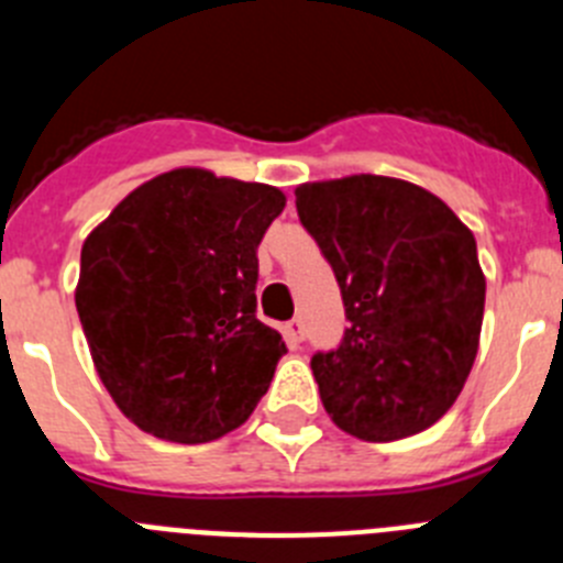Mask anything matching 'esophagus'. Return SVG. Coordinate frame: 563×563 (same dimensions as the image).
<instances>
[{"instance_id":"esophagus-1","label":"esophagus","mask_w":563,"mask_h":563,"mask_svg":"<svg viewBox=\"0 0 563 563\" xmlns=\"http://www.w3.org/2000/svg\"><path fill=\"white\" fill-rule=\"evenodd\" d=\"M285 335H287V341H290V343L305 341V321H301V318H292V321H287Z\"/></svg>"}]
</instances>
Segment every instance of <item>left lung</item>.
Returning <instances> with one entry per match:
<instances>
[{"label":"left lung","instance_id":"8db88e82","mask_svg":"<svg viewBox=\"0 0 563 563\" xmlns=\"http://www.w3.org/2000/svg\"><path fill=\"white\" fill-rule=\"evenodd\" d=\"M296 208L350 321L338 350L310 361L327 415L366 442L420 434L454 406L479 350L474 233L431 191L377 174L305 183Z\"/></svg>","mask_w":563,"mask_h":563}]
</instances>
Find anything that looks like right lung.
<instances>
[{"label":"right lung","mask_w":563,"mask_h":563,"mask_svg":"<svg viewBox=\"0 0 563 563\" xmlns=\"http://www.w3.org/2000/svg\"><path fill=\"white\" fill-rule=\"evenodd\" d=\"M285 202L265 183L174 168L84 242V335L118 409L146 434L220 440L271 386L287 346L256 318V247Z\"/></svg>","instance_id":"1"}]
</instances>
